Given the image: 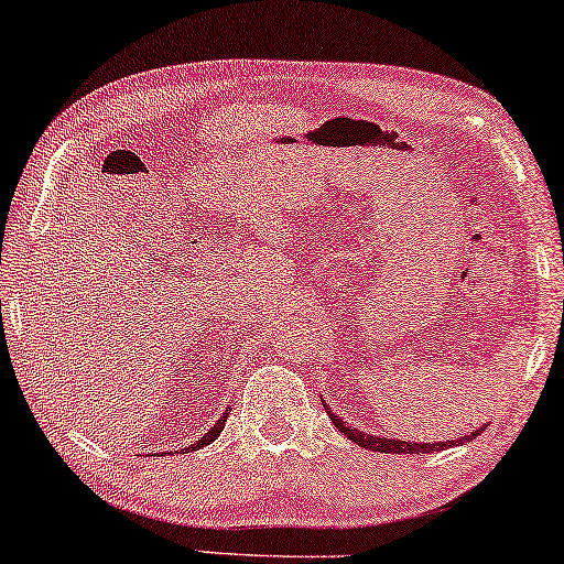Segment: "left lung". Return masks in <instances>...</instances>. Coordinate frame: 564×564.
<instances>
[{
  "label": "left lung",
  "instance_id": "left-lung-1",
  "mask_svg": "<svg viewBox=\"0 0 564 564\" xmlns=\"http://www.w3.org/2000/svg\"><path fill=\"white\" fill-rule=\"evenodd\" d=\"M327 409V405H325ZM327 413H330V419L335 423V429L343 433L345 438L355 441V444L368 448V452H380V454H433V452H441V448L446 446H458V444H466V441H471L479 436V433L484 429H476L474 433H469V436H458L456 441H438V444H423V441H398V438H380V436H370V433H362L360 429H352L348 421H343L340 415H335L330 409H327Z\"/></svg>",
  "mask_w": 564,
  "mask_h": 564
}]
</instances>
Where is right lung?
<instances>
[{"label":"right lung","mask_w":564,"mask_h":564,"mask_svg":"<svg viewBox=\"0 0 564 564\" xmlns=\"http://www.w3.org/2000/svg\"><path fill=\"white\" fill-rule=\"evenodd\" d=\"M227 415H229V413H224V415H221V419H219V421H216V423H214V426H212L209 431H206L202 438H198V441H196V444H192V446H188V448H181V452H196V448H204L206 444H212V441H214L216 436H219V433L224 431V421H227Z\"/></svg>","instance_id":"right-lung-1"}]
</instances>
